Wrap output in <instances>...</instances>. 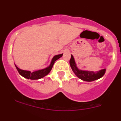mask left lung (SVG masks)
<instances>
[{"label":"left lung","mask_w":121,"mask_h":121,"mask_svg":"<svg viewBox=\"0 0 121 121\" xmlns=\"http://www.w3.org/2000/svg\"><path fill=\"white\" fill-rule=\"evenodd\" d=\"M70 64L71 69H72V70L76 75L79 79L84 81L91 82V81H95V80L98 79L99 78H102L105 74V69H103V70H101L99 71H97V72L82 71V70H79L77 68L74 60L73 56L72 55H71V59L70 60Z\"/></svg>","instance_id":"obj_1"}]
</instances>
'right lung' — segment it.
Listing matches in <instances>:
<instances>
[{"label": "right lung", "instance_id": "right-lung-1", "mask_svg": "<svg viewBox=\"0 0 121 121\" xmlns=\"http://www.w3.org/2000/svg\"><path fill=\"white\" fill-rule=\"evenodd\" d=\"M63 54H58V55L55 56L52 59V61H51V64L47 68L43 69V70H38V71H33V72H31L30 71H26V70H21L20 68H18L16 65V68L17 70L19 73L21 74V76H22L24 78H26V79H32V80H37L39 79H41V78H43L44 76H45L46 75H47L50 72L51 70L53 68V66L54 65V62L56 60H57L58 59H59L60 57H61L62 56Z\"/></svg>", "mask_w": 121, "mask_h": 121}]
</instances>
